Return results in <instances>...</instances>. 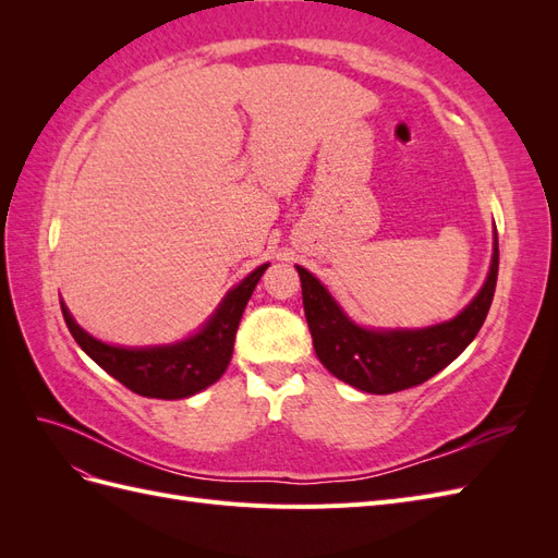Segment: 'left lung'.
I'll return each instance as SVG.
<instances>
[{"label": "left lung", "instance_id": "obj_1", "mask_svg": "<svg viewBox=\"0 0 558 558\" xmlns=\"http://www.w3.org/2000/svg\"><path fill=\"white\" fill-rule=\"evenodd\" d=\"M295 269L318 361L359 391L386 396L424 384L475 340L496 293L498 234L494 232L492 267L477 295L453 318L428 328H363L310 269Z\"/></svg>", "mask_w": 558, "mask_h": 558}]
</instances>
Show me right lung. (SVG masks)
<instances>
[{"label": "right lung", "mask_w": 558, "mask_h": 558, "mask_svg": "<svg viewBox=\"0 0 558 558\" xmlns=\"http://www.w3.org/2000/svg\"><path fill=\"white\" fill-rule=\"evenodd\" d=\"M269 263L253 269L234 289L218 302L216 312L207 318L195 335L185 337L174 344L158 347H118L97 340L83 330L74 316L60 300L64 324L70 328L76 344L107 373L128 386L130 391L144 398L179 400L189 398L223 377L232 359L234 335H238L240 320L246 302L260 281Z\"/></svg>", "instance_id": "add662e5"}]
</instances>
